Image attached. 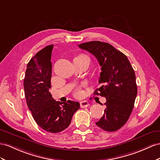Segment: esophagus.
<instances>
[{"instance_id": "1", "label": "esophagus", "mask_w": 160, "mask_h": 160, "mask_svg": "<svg viewBox=\"0 0 160 160\" xmlns=\"http://www.w3.org/2000/svg\"><path fill=\"white\" fill-rule=\"evenodd\" d=\"M88 105H89V103H88V102L87 101H83L80 102V107L82 108H87Z\"/></svg>"}]
</instances>
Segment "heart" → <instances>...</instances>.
Returning <instances> with one entry per match:
<instances>
[{"instance_id":"b5f03b06","label":"heart","mask_w":160,"mask_h":160,"mask_svg":"<svg viewBox=\"0 0 160 160\" xmlns=\"http://www.w3.org/2000/svg\"><path fill=\"white\" fill-rule=\"evenodd\" d=\"M81 93H82V92H81V91H80V87L77 88V89L76 90L75 92H74L75 96H76V97H80V96L81 95Z\"/></svg>"}]
</instances>
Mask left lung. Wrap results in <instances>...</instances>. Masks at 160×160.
Returning <instances> with one entry per match:
<instances>
[{"instance_id":"1","label":"left lung","mask_w":160,"mask_h":160,"mask_svg":"<svg viewBox=\"0 0 160 160\" xmlns=\"http://www.w3.org/2000/svg\"><path fill=\"white\" fill-rule=\"evenodd\" d=\"M78 47L95 56L101 67L102 86L94 94L106 98V108L96 124L105 131H116L128 121L134 108L137 95L134 69L124 53L109 43L91 41Z\"/></svg>"}]
</instances>
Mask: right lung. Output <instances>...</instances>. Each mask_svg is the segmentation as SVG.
Wrapping results in <instances>:
<instances>
[{
  "label": "right lung",
  "mask_w": 160,
  "mask_h": 160,
  "mask_svg": "<svg viewBox=\"0 0 160 160\" xmlns=\"http://www.w3.org/2000/svg\"><path fill=\"white\" fill-rule=\"evenodd\" d=\"M53 44L38 51L27 65L23 87L28 107L35 122L49 132H59L70 124L73 114L80 108L78 102L56 101L49 90L51 88Z\"/></svg>",
  "instance_id": "obj_1"
}]
</instances>
